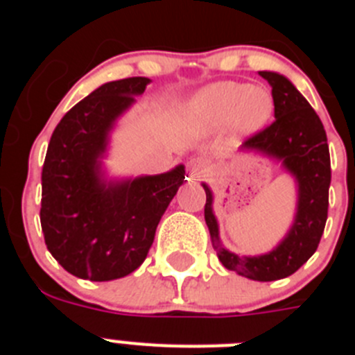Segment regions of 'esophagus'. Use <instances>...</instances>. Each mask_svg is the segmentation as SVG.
<instances>
[{
	"mask_svg": "<svg viewBox=\"0 0 355 355\" xmlns=\"http://www.w3.org/2000/svg\"><path fill=\"white\" fill-rule=\"evenodd\" d=\"M202 174H205V168H202L200 162H192L190 165H188V180L190 181L200 180Z\"/></svg>",
	"mask_w": 355,
	"mask_h": 355,
	"instance_id": "34e87169",
	"label": "esophagus"
}]
</instances>
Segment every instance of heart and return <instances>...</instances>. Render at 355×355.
Listing matches in <instances>:
<instances>
[{
	"label": "heart",
	"instance_id": "b5f03b06",
	"mask_svg": "<svg viewBox=\"0 0 355 355\" xmlns=\"http://www.w3.org/2000/svg\"><path fill=\"white\" fill-rule=\"evenodd\" d=\"M202 105L216 117L233 115L234 122L243 130L263 126L274 112V99L265 87H249L234 81L209 87L202 96Z\"/></svg>",
	"mask_w": 355,
	"mask_h": 355
}]
</instances>
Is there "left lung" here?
<instances>
[{"label": "left lung", "mask_w": 355, "mask_h": 355, "mask_svg": "<svg viewBox=\"0 0 355 355\" xmlns=\"http://www.w3.org/2000/svg\"><path fill=\"white\" fill-rule=\"evenodd\" d=\"M259 74L272 87L275 119L272 124L250 135L243 147L283 159L284 167L297 178V218L283 243L270 254L258 258H240L222 249L218 225L211 211V192L206 184L205 218L222 265L240 275L266 283L295 274L318 249L327 222L331 156L324 124L306 97L277 72L261 71Z\"/></svg>", "instance_id": "left-lung-1"}]
</instances>
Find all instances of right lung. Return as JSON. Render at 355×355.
Here are the masks:
<instances>
[{
  "mask_svg": "<svg viewBox=\"0 0 355 355\" xmlns=\"http://www.w3.org/2000/svg\"><path fill=\"white\" fill-rule=\"evenodd\" d=\"M149 78L110 81L62 117L42 165L40 225L53 258L69 274L114 281L147 258L156 227L184 167L159 175L108 184L99 178V156L114 121L146 90Z\"/></svg>",
  "mask_w": 355,
  "mask_h": 355,
  "instance_id": "add662e5",
  "label": "right lung"
}]
</instances>
